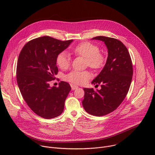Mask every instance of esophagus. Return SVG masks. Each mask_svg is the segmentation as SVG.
<instances>
[{
    "label": "esophagus",
    "instance_id": "obj_1",
    "mask_svg": "<svg viewBox=\"0 0 155 155\" xmlns=\"http://www.w3.org/2000/svg\"><path fill=\"white\" fill-rule=\"evenodd\" d=\"M71 88H72V90H75V89H77V88L78 87L77 86H75V84H71Z\"/></svg>",
    "mask_w": 155,
    "mask_h": 155
}]
</instances>
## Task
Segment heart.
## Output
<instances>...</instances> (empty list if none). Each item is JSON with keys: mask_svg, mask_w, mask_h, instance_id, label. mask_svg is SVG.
I'll return each mask as SVG.
<instances>
[{"mask_svg": "<svg viewBox=\"0 0 155 155\" xmlns=\"http://www.w3.org/2000/svg\"><path fill=\"white\" fill-rule=\"evenodd\" d=\"M72 52L86 59V64L94 69H99L104 65L105 59L100 53L99 48L90 42H83L77 45ZM56 63L62 69H67L71 64L70 55L65 51L59 53L56 56ZM92 77L87 71H80L74 70L65 76V80L75 84H83L86 83Z\"/></svg>", "mask_w": 155, "mask_h": 155, "instance_id": "b5f03b06", "label": "heart"}]
</instances>
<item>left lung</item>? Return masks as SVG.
<instances>
[{
  "mask_svg": "<svg viewBox=\"0 0 155 155\" xmlns=\"http://www.w3.org/2000/svg\"><path fill=\"white\" fill-rule=\"evenodd\" d=\"M93 40L104 42L108 49L106 64L92 84H101V89L83 88L82 105L90 115L102 117L112 112L126 97L131 83L133 69L129 53L119 40L97 36Z\"/></svg>",
  "mask_w": 155,
  "mask_h": 155,
  "instance_id": "8db88e82",
  "label": "left lung"
}]
</instances>
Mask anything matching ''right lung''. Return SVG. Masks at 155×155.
<instances>
[{
	"mask_svg": "<svg viewBox=\"0 0 155 155\" xmlns=\"http://www.w3.org/2000/svg\"><path fill=\"white\" fill-rule=\"evenodd\" d=\"M72 41L43 36L28 41L19 53L16 68L19 89L29 108L43 118L57 117L64 110L71 87L63 81L58 87H50V82L58 72L57 55Z\"/></svg>",
	"mask_w": 155,
	"mask_h": 155,
	"instance_id": "right-lung-1",
	"label": "right lung"
}]
</instances>
